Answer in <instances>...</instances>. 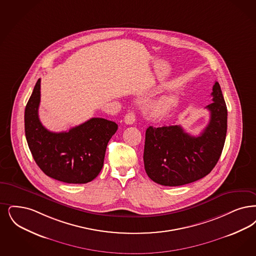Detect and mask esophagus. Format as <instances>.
<instances>
[{
    "mask_svg": "<svg viewBox=\"0 0 256 256\" xmlns=\"http://www.w3.org/2000/svg\"><path fill=\"white\" fill-rule=\"evenodd\" d=\"M135 122V114L134 112H128L124 116V123L126 124H132Z\"/></svg>",
    "mask_w": 256,
    "mask_h": 256,
    "instance_id": "34e87169",
    "label": "esophagus"
}]
</instances>
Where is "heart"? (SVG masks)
<instances>
[{
    "mask_svg": "<svg viewBox=\"0 0 256 256\" xmlns=\"http://www.w3.org/2000/svg\"><path fill=\"white\" fill-rule=\"evenodd\" d=\"M174 106V100L170 98L155 104L152 108V114L155 117H163Z\"/></svg>",
    "mask_w": 256,
    "mask_h": 256,
    "instance_id": "1",
    "label": "heart"
}]
</instances>
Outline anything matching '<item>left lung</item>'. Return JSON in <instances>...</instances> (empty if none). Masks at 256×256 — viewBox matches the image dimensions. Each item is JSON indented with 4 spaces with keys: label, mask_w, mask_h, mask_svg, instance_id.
Here are the masks:
<instances>
[{
    "label": "left lung",
    "mask_w": 256,
    "mask_h": 256,
    "mask_svg": "<svg viewBox=\"0 0 256 256\" xmlns=\"http://www.w3.org/2000/svg\"><path fill=\"white\" fill-rule=\"evenodd\" d=\"M212 97V102L206 106L210 122L199 136L186 132L181 126L146 128L144 164L155 183L168 186L190 184L214 170L224 148L228 126L226 106L218 82Z\"/></svg>",
    "instance_id": "left-lung-1"
}]
</instances>
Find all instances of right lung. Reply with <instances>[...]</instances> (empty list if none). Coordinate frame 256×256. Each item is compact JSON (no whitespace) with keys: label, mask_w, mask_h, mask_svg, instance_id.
Segmentation results:
<instances>
[{"label":"right lung","mask_w":256,"mask_h":256,"mask_svg":"<svg viewBox=\"0 0 256 256\" xmlns=\"http://www.w3.org/2000/svg\"><path fill=\"white\" fill-rule=\"evenodd\" d=\"M41 79L24 110V132L31 154L44 174L68 184H86L100 174L108 141L118 124L92 118L64 132H52L40 122Z\"/></svg>","instance_id":"right-lung-1"}]
</instances>
